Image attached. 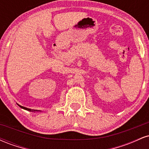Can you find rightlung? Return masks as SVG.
Listing matches in <instances>:
<instances>
[{
    "instance_id": "1",
    "label": "right lung",
    "mask_w": 149,
    "mask_h": 149,
    "mask_svg": "<svg viewBox=\"0 0 149 149\" xmlns=\"http://www.w3.org/2000/svg\"><path fill=\"white\" fill-rule=\"evenodd\" d=\"M19 106L21 108H22V109H26V110H28V111H31V109H28V108H26V107H22V106H20V105H19Z\"/></svg>"
}]
</instances>
